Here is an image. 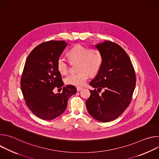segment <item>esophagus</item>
I'll return each mask as SVG.
<instances>
[{
    "instance_id": "obj_1",
    "label": "esophagus",
    "mask_w": 159,
    "mask_h": 159,
    "mask_svg": "<svg viewBox=\"0 0 159 159\" xmlns=\"http://www.w3.org/2000/svg\"><path fill=\"white\" fill-rule=\"evenodd\" d=\"M82 89V87H77V91H80V90H81Z\"/></svg>"
}]
</instances>
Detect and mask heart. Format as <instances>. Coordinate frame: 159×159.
<instances>
[{
  "instance_id": "b5f03b06",
  "label": "heart",
  "mask_w": 159,
  "mask_h": 159,
  "mask_svg": "<svg viewBox=\"0 0 159 159\" xmlns=\"http://www.w3.org/2000/svg\"><path fill=\"white\" fill-rule=\"evenodd\" d=\"M69 56L71 61H79L77 73H72L65 78L66 84L77 87L83 86L90 75H96L100 70L103 62V57L101 51L97 48H89L81 44H76L70 48ZM69 62L64 57L60 55L57 60L58 72L63 75L69 71Z\"/></svg>"
}]
</instances>
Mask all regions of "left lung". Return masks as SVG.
<instances>
[{
	"instance_id": "obj_1",
	"label": "left lung",
	"mask_w": 159,
	"mask_h": 159,
	"mask_svg": "<svg viewBox=\"0 0 159 159\" xmlns=\"http://www.w3.org/2000/svg\"><path fill=\"white\" fill-rule=\"evenodd\" d=\"M96 47L102 53L103 62L98 75L90 82L95 89L90 90L85 104L94 118L109 122L118 118L129 105L137 79L129 56L119 44L104 41ZM102 88L105 91L99 95Z\"/></svg>"
}]
</instances>
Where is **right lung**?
I'll list each match as a JSON object with an SVG mask.
<instances>
[{
	"mask_svg": "<svg viewBox=\"0 0 159 159\" xmlns=\"http://www.w3.org/2000/svg\"><path fill=\"white\" fill-rule=\"evenodd\" d=\"M65 41H48L36 47L28 55L20 78V89L25 103L38 118L51 120L65 111L68 99L75 94L74 85H66L61 93L53 90L63 85L57 60L66 46Z\"/></svg>",
	"mask_w": 159,
	"mask_h": 159,
	"instance_id": "obj_1",
	"label": "right lung"
}]
</instances>
